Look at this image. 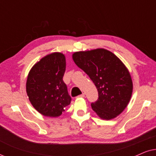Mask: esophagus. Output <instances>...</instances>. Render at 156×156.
Masks as SVG:
<instances>
[{
	"mask_svg": "<svg viewBox=\"0 0 156 156\" xmlns=\"http://www.w3.org/2000/svg\"><path fill=\"white\" fill-rule=\"evenodd\" d=\"M85 97V94L84 93L83 94H80V96H78V97H82V98H83V97Z\"/></svg>",
	"mask_w": 156,
	"mask_h": 156,
	"instance_id": "esophagus-1",
	"label": "esophagus"
}]
</instances>
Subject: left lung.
<instances>
[{
    "instance_id": "obj_1",
    "label": "left lung",
    "mask_w": 156,
    "mask_h": 156,
    "mask_svg": "<svg viewBox=\"0 0 156 156\" xmlns=\"http://www.w3.org/2000/svg\"><path fill=\"white\" fill-rule=\"evenodd\" d=\"M72 58L97 89L99 97L91 104L92 109L106 120L120 114L129 104L133 91L131 75L122 62L104 49L76 52Z\"/></svg>"
}]
</instances>
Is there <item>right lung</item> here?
Listing matches in <instances>:
<instances>
[{"label": "right lung", "mask_w": 156, "mask_h": 156, "mask_svg": "<svg viewBox=\"0 0 156 156\" xmlns=\"http://www.w3.org/2000/svg\"><path fill=\"white\" fill-rule=\"evenodd\" d=\"M66 69L65 55H48L36 63L27 76L26 91L34 108L45 116H60L71 102L63 81Z\"/></svg>", "instance_id": "right-lung-1"}]
</instances>
